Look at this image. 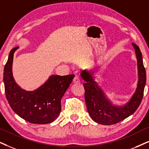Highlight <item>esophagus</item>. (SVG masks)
<instances>
[{"instance_id": "esophagus-1", "label": "esophagus", "mask_w": 149, "mask_h": 149, "mask_svg": "<svg viewBox=\"0 0 149 149\" xmlns=\"http://www.w3.org/2000/svg\"><path fill=\"white\" fill-rule=\"evenodd\" d=\"M73 83H80V78H79L78 76H77V75L75 76L74 78H73Z\"/></svg>"}]
</instances>
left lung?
Here are the masks:
<instances>
[{
	"label": "left lung",
	"mask_w": 149,
	"mask_h": 149,
	"mask_svg": "<svg viewBox=\"0 0 149 149\" xmlns=\"http://www.w3.org/2000/svg\"><path fill=\"white\" fill-rule=\"evenodd\" d=\"M132 45L136 54L139 79L135 93L130 100L123 106L113 105L107 98L102 89L95 81L94 72L83 70L80 73L81 77L85 82L83 85L85 90L84 99L86 109L91 119L97 123L104 125L118 123L132 115L142 102L146 80V70L140 48L134 43H132Z\"/></svg>",
	"instance_id": "1"
}]
</instances>
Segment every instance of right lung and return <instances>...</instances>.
Listing matches in <instances>:
<instances>
[{"label":"right lung","mask_w":149,"mask_h":149,"mask_svg":"<svg viewBox=\"0 0 149 149\" xmlns=\"http://www.w3.org/2000/svg\"><path fill=\"white\" fill-rule=\"evenodd\" d=\"M18 48L10 51L4 68L3 81L7 101L12 110L26 121L38 125L51 123L61 111V99L74 75H52L37 89L25 91L16 84L12 75L14 54Z\"/></svg>","instance_id":"add662e5"}]
</instances>
